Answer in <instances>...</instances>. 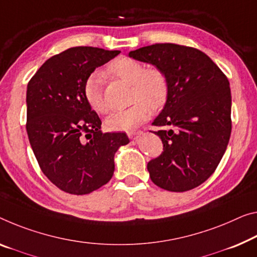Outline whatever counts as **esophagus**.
Wrapping results in <instances>:
<instances>
[{
  "mask_svg": "<svg viewBox=\"0 0 257 257\" xmlns=\"http://www.w3.org/2000/svg\"><path fill=\"white\" fill-rule=\"evenodd\" d=\"M142 134H144V132H142V131H134V132H130L128 133V137H130V139L137 140L138 138H139L140 136H142Z\"/></svg>",
  "mask_w": 257,
  "mask_h": 257,
  "instance_id": "34e87169",
  "label": "esophagus"
}]
</instances>
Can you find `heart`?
I'll use <instances>...</instances> for the list:
<instances>
[{"label":"heart","mask_w":257,"mask_h":257,"mask_svg":"<svg viewBox=\"0 0 257 257\" xmlns=\"http://www.w3.org/2000/svg\"><path fill=\"white\" fill-rule=\"evenodd\" d=\"M112 76L132 84V101L127 109L119 110L106 118L105 124L111 131L132 132L144 124L152 110H159L167 103L170 84L167 73L160 68L145 69L141 62L130 57H119L108 66ZM84 96L90 108L104 112L106 105L101 90V76L93 73L84 85Z\"/></svg>","instance_id":"1"}]
</instances>
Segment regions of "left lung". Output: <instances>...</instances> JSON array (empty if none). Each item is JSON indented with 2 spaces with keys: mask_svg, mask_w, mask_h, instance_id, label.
Masks as SVG:
<instances>
[{
  "mask_svg": "<svg viewBox=\"0 0 257 257\" xmlns=\"http://www.w3.org/2000/svg\"><path fill=\"white\" fill-rule=\"evenodd\" d=\"M128 56L163 70L170 84L167 103L153 121L163 127L155 132L163 152L147 164L152 181L171 192L197 187L215 172L230 140V82L210 57L192 47L156 43Z\"/></svg>",
  "mask_w": 257,
  "mask_h": 257,
  "instance_id": "left-lung-1",
  "label": "left lung"
}]
</instances>
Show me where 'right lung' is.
Returning a JSON list of instances; mask_svg holds the SVG:
<instances>
[{
    "label": "right lung",
    "mask_w": 257,
    "mask_h": 257,
    "mask_svg": "<svg viewBox=\"0 0 257 257\" xmlns=\"http://www.w3.org/2000/svg\"><path fill=\"white\" fill-rule=\"evenodd\" d=\"M119 53L69 48L43 63L27 85L31 147L47 178L70 194H88L108 183L116 152L130 142L125 133L102 132L101 119L84 96L94 70Z\"/></svg>",
    "instance_id": "right-lung-1"
}]
</instances>
